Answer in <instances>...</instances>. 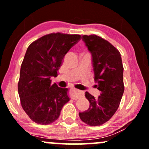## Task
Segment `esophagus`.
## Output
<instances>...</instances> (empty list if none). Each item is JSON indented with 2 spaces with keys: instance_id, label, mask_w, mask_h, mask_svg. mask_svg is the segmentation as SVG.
<instances>
[{
  "instance_id": "obj_1",
  "label": "esophagus",
  "mask_w": 149,
  "mask_h": 149,
  "mask_svg": "<svg viewBox=\"0 0 149 149\" xmlns=\"http://www.w3.org/2000/svg\"><path fill=\"white\" fill-rule=\"evenodd\" d=\"M83 95V93L81 92L78 91V90H75V89H72L70 92V97L72 100H78L80 97Z\"/></svg>"
}]
</instances>
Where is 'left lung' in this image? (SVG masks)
<instances>
[{"instance_id": "8db88e82", "label": "left lung", "mask_w": 149, "mask_h": 149, "mask_svg": "<svg viewBox=\"0 0 149 149\" xmlns=\"http://www.w3.org/2000/svg\"><path fill=\"white\" fill-rule=\"evenodd\" d=\"M83 40L92 56L95 85L101 95L98 98L85 92L90 102L88 110L79 113L80 118L90 126L102 125L118 109L124 92L123 66L120 53L111 42L92 34Z\"/></svg>"}]
</instances>
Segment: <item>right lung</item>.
<instances>
[{"instance_id": "right-lung-1", "label": "right lung", "mask_w": 149, "mask_h": 149, "mask_svg": "<svg viewBox=\"0 0 149 149\" xmlns=\"http://www.w3.org/2000/svg\"><path fill=\"white\" fill-rule=\"evenodd\" d=\"M80 39L78 34L52 33L39 38L27 48L18 92L24 111L36 123L54 122L70 100L69 89L52 84L51 77L57 76L65 54Z\"/></svg>"}]
</instances>
